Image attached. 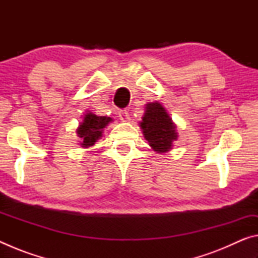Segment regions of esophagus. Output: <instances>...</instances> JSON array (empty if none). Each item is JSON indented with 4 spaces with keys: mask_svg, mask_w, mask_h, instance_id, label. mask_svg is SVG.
I'll list each match as a JSON object with an SVG mask.
<instances>
[{
    "mask_svg": "<svg viewBox=\"0 0 258 258\" xmlns=\"http://www.w3.org/2000/svg\"><path fill=\"white\" fill-rule=\"evenodd\" d=\"M118 117H119L120 120L126 121V120L130 119V113H128L127 110H126V109H121V110L118 111Z\"/></svg>",
    "mask_w": 258,
    "mask_h": 258,
    "instance_id": "34e87169",
    "label": "esophagus"
}]
</instances>
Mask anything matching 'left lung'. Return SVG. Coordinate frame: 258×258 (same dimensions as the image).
<instances>
[{"label":"left lung","mask_w":258,"mask_h":258,"mask_svg":"<svg viewBox=\"0 0 258 258\" xmlns=\"http://www.w3.org/2000/svg\"><path fill=\"white\" fill-rule=\"evenodd\" d=\"M141 127L146 140L157 152L168 151L172 148L173 141L177 139L175 125L158 102L147 104Z\"/></svg>","instance_id":"left-lung-1"}]
</instances>
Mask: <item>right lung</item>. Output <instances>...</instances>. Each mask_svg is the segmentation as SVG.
<instances>
[{
	"mask_svg": "<svg viewBox=\"0 0 258 258\" xmlns=\"http://www.w3.org/2000/svg\"><path fill=\"white\" fill-rule=\"evenodd\" d=\"M110 117L97 116L92 112L86 113L84 119L77 128L78 137L82 139V147L87 148L93 146L99 138L102 137V131L110 123Z\"/></svg>",
	"mask_w": 258,
	"mask_h": 258,
	"instance_id": "obj_1",
	"label": "right lung"
}]
</instances>
